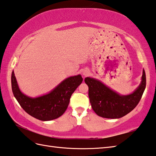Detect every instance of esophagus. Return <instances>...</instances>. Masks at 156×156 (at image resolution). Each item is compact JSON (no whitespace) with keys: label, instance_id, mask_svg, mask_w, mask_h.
I'll return each instance as SVG.
<instances>
[{"label":"esophagus","instance_id":"34e87169","mask_svg":"<svg viewBox=\"0 0 156 156\" xmlns=\"http://www.w3.org/2000/svg\"><path fill=\"white\" fill-rule=\"evenodd\" d=\"M83 75L84 76H87V75H88V71H84V72H83Z\"/></svg>","mask_w":156,"mask_h":156}]
</instances>
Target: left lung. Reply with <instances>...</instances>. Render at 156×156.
Segmentation results:
<instances>
[{
    "instance_id": "8db88e82",
    "label": "left lung",
    "mask_w": 156,
    "mask_h": 156,
    "mask_svg": "<svg viewBox=\"0 0 156 156\" xmlns=\"http://www.w3.org/2000/svg\"><path fill=\"white\" fill-rule=\"evenodd\" d=\"M88 87V97L93 111L107 119H119L133 111L140 101L146 87V76L143 70L141 82L133 93L120 95L97 79H84Z\"/></svg>"
}]
</instances>
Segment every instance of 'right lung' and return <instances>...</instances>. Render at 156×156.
Segmentation results:
<instances>
[{"instance_id":"add662e5","label":"right lung","mask_w":156,"mask_h":156,"mask_svg":"<svg viewBox=\"0 0 156 156\" xmlns=\"http://www.w3.org/2000/svg\"><path fill=\"white\" fill-rule=\"evenodd\" d=\"M83 78L81 75L70 76L63 80L49 93L36 98H31L21 92L14 72L11 75L12 93L26 112L41 121H51L64 113L71 96Z\"/></svg>"}]
</instances>
